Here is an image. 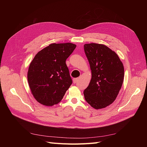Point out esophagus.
<instances>
[{
    "instance_id": "34e87169",
    "label": "esophagus",
    "mask_w": 147,
    "mask_h": 147,
    "mask_svg": "<svg viewBox=\"0 0 147 147\" xmlns=\"http://www.w3.org/2000/svg\"><path fill=\"white\" fill-rule=\"evenodd\" d=\"M78 80H79V78H76L73 79V82H74V83H77Z\"/></svg>"
}]
</instances>
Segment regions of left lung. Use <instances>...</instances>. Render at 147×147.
Returning <instances> with one entry per match:
<instances>
[{
	"instance_id": "1",
	"label": "left lung",
	"mask_w": 147,
	"mask_h": 147,
	"mask_svg": "<svg viewBox=\"0 0 147 147\" xmlns=\"http://www.w3.org/2000/svg\"><path fill=\"white\" fill-rule=\"evenodd\" d=\"M92 78L84 90L86 101L93 108L106 107L114 102L124 80V67L115 51L102 44L84 45Z\"/></svg>"
}]
</instances>
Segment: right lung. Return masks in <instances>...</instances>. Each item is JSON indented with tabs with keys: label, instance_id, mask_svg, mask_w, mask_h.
<instances>
[{
	"label": "right lung",
	"instance_id": "right-lung-1",
	"mask_svg": "<svg viewBox=\"0 0 147 147\" xmlns=\"http://www.w3.org/2000/svg\"><path fill=\"white\" fill-rule=\"evenodd\" d=\"M75 48L71 43H52L35 56L29 65L28 80L39 103L53 106L63 99L72 83L65 61Z\"/></svg>",
	"mask_w": 147,
	"mask_h": 147
}]
</instances>
